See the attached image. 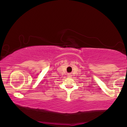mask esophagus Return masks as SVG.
<instances>
[{"label": "esophagus", "instance_id": "obj_1", "mask_svg": "<svg viewBox=\"0 0 127 127\" xmlns=\"http://www.w3.org/2000/svg\"><path fill=\"white\" fill-rule=\"evenodd\" d=\"M68 76L69 77V78H71L72 76V73H68Z\"/></svg>", "mask_w": 127, "mask_h": 127}]
</instances>
